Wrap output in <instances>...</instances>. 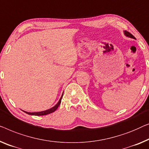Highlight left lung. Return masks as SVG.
Masks as SVG:
<instances>
[{
    "label": "left lung",
    "mask_w": 149,
    "mask_h": 149,
    "mask_svg": "<svg viewBox=\"0 0 149 149\" xmlns=\"http://www.w3.org/2000/svg\"><path fill=\"white\" fill-rule=\"evenodd\" d=\"M124 34H125V35H126V36H128V37H129V38H133V39H136L134 36H133L132 35V34H131L130 33H129L128 31H124Z\"/></svg>",
    "instance_id": "1"
}]
</instances>
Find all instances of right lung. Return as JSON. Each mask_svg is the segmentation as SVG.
Here are the masks:
<instances>
[{"label": "right lung", "mask_w": 149, "mask_h": 149, "mask_svg": "<svg viewBox=\"0 0 149 149\" xmlns=\"http://www.w3.org/2000/svg\"><path fill=\"white\" fill-rule=\"evenodd\" d=\"M62 96H63V94H62V95L61 97V98L60 99V100L58 102L56 105H55L54 107H52L51 109H49L48 110H46V111H40V112H27V111H23L25 112V113H26L27 114H29V115H33V116H45V115H48V114H49L51 113H53L54 111H55L56 110L60 104V103H61V100H62Z\"/></svg>", "instance_id": "1"}]
</instances>
